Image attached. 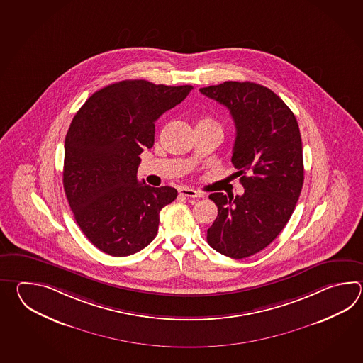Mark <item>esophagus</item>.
I'll list each match as a JSON object with an SVG mask.
<instances>
[{"mask_svg":"<svg viewBox=\"0 0 363 363\" xmlns=\"http://www.w3.org/2000/svg\"><path fill=\"white\" fill-rule=\"evenodd\" d=\"M179 193L182 194V196H185V197H203V193L199 192V191H194V189H191V188H179Z\"/></svg>","mask_w":363,"mask_h":363,"instance_id":"34e87169","label":"esophagus"}]
</instances>
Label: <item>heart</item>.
<instances>
[{
    "label": "heart",
    "mask_w": 363,
    "mask_h": 363,
    "mask_svg": "<svg viewBox=\"0 0 363 363\" xmlns=\"http://www.w3.org/2000/svg\"><path fill=\"white\" fill-rule=\"evenodd\" d=\"M197 124H208V125H218L214 119H211V118H208V116H206V118H201L200 121H199V123Z\"/></svg>",
    "instance_id": "obj_1"
}]
</instances>
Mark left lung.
Masks as SVG:
<instances>
[{
    "label": "left lung",
    "mask_w": 363,
    "mask_h": 363,
    "mask_svg": "<svg viewBox=\"0 0 363 363\" xmlns=\"http://www.w3.org/2000/svg\"><path fill=\"white\" fill-rule=\"evenodd\" d=\"M200 92L231 113V161L245 189L236 197L208 196L218 208L208 245L230 258H247L277 239L296 208L303 184L300 128L284 101L263 85L224 82Z\"/></svg>",
    "instance_id": "8db88e82"
}]
</instances>
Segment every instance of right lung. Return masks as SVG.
Returning a JSON list of instances; mask_svg holds the SVG:
<instances>
[{"mask_svg":"<svg viewBox=\"0 0 363 363\" xmlns=\"http://www.w3.org/2000/svg\"><path fill=\"white\" fill-rule=\"evenodd\" d=\"M192 89L123 80L93 93L69 124L63 188L77 225L104 253L135 255L157 236L160 211L178 191L139 183V155L155 144V121Z\"/></svg>","mask_w":363,"mask_h":363,"instance_id":"obj_1","label":"right lung"}]
</instances>
